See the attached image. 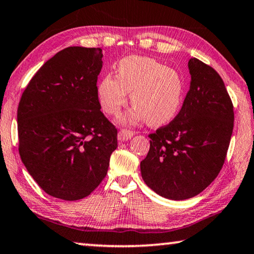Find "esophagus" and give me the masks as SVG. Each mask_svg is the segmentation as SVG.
Listing matches in <instances>:
<instances>
[{
	"label": "esophagus",
	"instance_id": "34e87169",
	"mask_svg": "<svg viewBox=\"0 0 254 254\" xmlns=\"http://www.w3.org/2000/svg\"><path fill=\"white\" fill-rule=\"evenodd\" d=\"M133 135H134V132L126 130V128H122V130H120V132H119L118 139H119V141L122 142V141H127V140L131 139Z\"/></svg>",
	"mask_w": 254,
	"mask_h": 254
}]
</instances>
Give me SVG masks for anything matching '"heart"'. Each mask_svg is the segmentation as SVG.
<instances>
[{
	"label": "heart",
	"mask_w": 254,
	"mask_h": 254,
	"mask_svg": "<svg viewBox=\"0 0 254 254\" xmlns=\"http://www.w3.org/2000/svg\"><path fill=\"white\" fill-rule=\"evenodd\" d=\"M184 79L178 70L144 56H127L118 64V75L100 80L97 96L102 110L119 114L127 102L134 107L121 116V123L130 124L146 119L150 126L166 124L175 118L183 103Z\"/></svg>",
	"instance_id": "heart-1"
}]
</instances>
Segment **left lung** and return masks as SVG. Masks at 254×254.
Segmentation results:
<instances>
[{"label": "left lung", "mask_w": 254, "mask_h": 254, "mask_svg": "<svg viewBox=\"0 0 254 254\" xmlns=\"http://www.w3.org/2000/svg\"><path fill=\"white\" fill-rule=\"evenodd\" d=\"M190 89L176 118L149 134L141 176L157 194L185 200L202 192L223 167L234 127L233 104L220 75L189 60Z\"/></svg>", "instance_id": "1"}]
</instances>
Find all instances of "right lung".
<instances>
[{"instance_id": "add662e5", "label": "right lung", "mask_w": 254, "mask_h": 254, "mask_svg": "<svg viewBox=\"0 0 254 254\" xmlns=\"http://www.w3.org/2000/svg\"><path fill=\"white\" fill-rule=\"evenodd\" d=\"M102 59L100 48H64L36 72L20 99V157L54 198L89 195L118 147V130L100 112L97 96Z\"/></svg>"}]
</instances>
